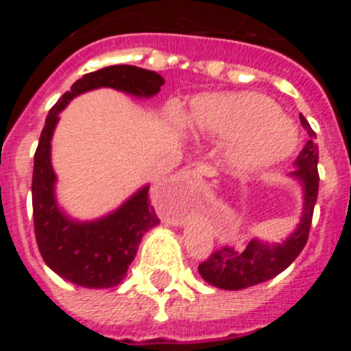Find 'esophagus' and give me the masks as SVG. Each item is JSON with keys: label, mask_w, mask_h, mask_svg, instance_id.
Segmentation results:
<instances>
[{"label": "esophagus", "mask_w": 351, "mask_h": 351, "mask_svg": "<svg viewBox=\"0 0 351 351\" xmlns=\"http://www.w3.org/2000/svg\"><path fill=\"white\" fill-rule=\"evenodd\" d=\"M202 178H204L202 170H186V172L182 173V181L186 182H195Z\"/></svg>", "instance_id": "obj_1"}]
</instances>
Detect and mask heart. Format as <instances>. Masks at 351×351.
Segmentation results:
<instances>
[{
  "label": "heart",
  "mask_w": 351,
  "mask_h": 351,
  "mask_svg": "<svg viewBox=\"0 0 351 351\" xmlns=\"http://www.w3.org/2000/svg\"><path fill=\"white\" fill-rule=\"evenodd\" d=\"M188 125L202 137L232 142V163L244 172L280 163L297 144L295 130L281 108L253 93L200 96L188 114Z\"/></svg>",
  "instance_id": "obj_1"
}]
</instances>
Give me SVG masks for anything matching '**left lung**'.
<instances>
[{"mask_svg": "<svg viewBox=\"0 0 351 351\" xmlns=\"http://www.w3.org/2000/svg\"><path fill=\"white\" fill-rule=\"evenodd\" d=\"M300 125L308 130L309 141L295 160L297 169L290 173L299 179L304 188V204L300 223L293 234L281 244L262 243L258 239L250 241L244 251L234 247H219L198 265V272L209 285L223 290H243L253 285L272 280L283 272L304 250L311 228L313 210L318 197V145L315 144L316 133L308 119L300 114Z\"/></svg>", "mask_w": 351, "mask_h": 351, "instance_id": "8db88e82", "label": "left lung"}]
</instances>
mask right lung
I'll return each instance as SVG.
<instances>
[{
  "instance_id": "obj_1",
  "label": "right lung",
  "mask_w": 351,
  "mask_h": 351,
  "mask_svg": "<svg viewBox=\"0 0 351 351\" xmlns=\"http://www.w3.org/2000/svg\"><path fill=\"white\" fill-rule=\"evenodd\" d=\"M165 84L156 71L114 64L86 73L49 110L33 167V221L40 255L63 280L86 288H112L125 280L137 255L142 235L160 223L149 200V186L130 197L119 209L95 221H75L58 207L51 141L60 112L75 96L112 88L137 98H151Z\"/></svg>"
}]
</instances>
